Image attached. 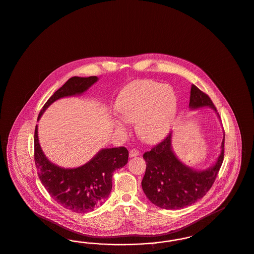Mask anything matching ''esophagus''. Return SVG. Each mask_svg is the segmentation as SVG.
Returning a JSON list of instances; mask_svg holds the SVG:
<instances>
[{
    "mask_svg": "<svg viewBox=\"0 0 254 254\" xmlns=\"http://www.w3.org/2000/svg\"><path fill=\"white\" fill-rule=\"evenodd\" d=\"M140 155V152H139V150H137V149H131L130 151H129V157L130 158H133V157H136V156H139Z\"/></svg>",
    "mask_w": 254,
    "mask_h": 254,
    "instance_id": "obj_1",
    "label": "esophagus"
}]
</instances>
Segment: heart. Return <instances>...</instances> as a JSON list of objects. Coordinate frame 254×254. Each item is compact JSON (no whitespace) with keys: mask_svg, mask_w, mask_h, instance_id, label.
<instances>
[{"mask_svg":"<svg viewBox=\"0 0 254 254\" xmlns=\"http://www.w3.org/2000/svg\"><path fill=\"white\" fill-rule=\"evenodd\" d=\"M115 109L123 119L136 122V129L144 141L162 140L172 127L178 110V97L171 86L153 80L133 82L120 93ZM116 128L126 129L121 121Z\"/></svg>","mask_w":254,"mask_h":254,"instance_id":"b5f03b06","label":"heart"}]
</instances>
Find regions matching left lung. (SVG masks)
I'll return each mask as SVG.
<instances>
[{
    "label": "left lung",
    "instance_id": "8db88e82",
    "mask_svg": "<svg viewBox=\"0 0 254 254\" xmlns=\"http://www.w3.org/2000/svg\"><path fill=\"white\" fill-rule=\"evenodd\" d=\"M209 107L219 114L211 98L192 85L189 108L196 110ZM224 142L221 152L213 166L205 170H195L182 163L173 151L172 132L143 154L146 169L142 181V188L151 202L163 209L178 210L190 206L202 198L211 189L224 159Z\"/></svg>",
    "mask_w": 254,
    "mask_h": 254
}]
</instances>
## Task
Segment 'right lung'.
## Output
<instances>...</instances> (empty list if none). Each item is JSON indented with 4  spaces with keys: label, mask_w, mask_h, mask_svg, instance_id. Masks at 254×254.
Listing matches in <instances>:
<instances>
[{
    "label": "right lung",
    "mask_w": 254,
    "mask_h": 254,
    "mask_svg": "<svg viewBox=\"0 0 254 254\" xmlns=\"http://www.w3.org/2000/svg\"><path fill=\"white\" fill-rule=\"evenodd\" d=\"M97 80V76L70 78L45 103L38 121L54 102L82 94ZM34 146L35 163L42 185L57 202L74 213H89L105 202L112 191V173L122 168L128 160V151L126 147L103 148L91 161L79 167H61L51 163L42 151L38 125L35 128Z\"/></svg>",
    "instance_id": "1"
}]
</instances>
